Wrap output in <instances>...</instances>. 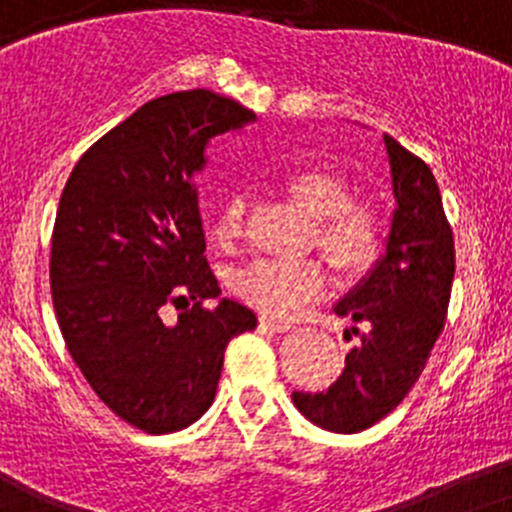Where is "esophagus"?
Here are the masks:
<instances>
[{
  "mask_svg": "<svg viewBox=\"0 0 512 512\" xmlns=\"http://www.w3.org/2000/svg\"><path fill=\"white\" fill-rule=\"evenodd\" d=\"M260 326H262V329L275 331V334H283V331H290V329H293V324H290V321L273 319V316H262V319H260Z\"/></svg>",
  "mask_w": 512,
  "mask_h": 512,
  "instance_id": "34e87169",
  "label": "esophagus"
}]
</instances>
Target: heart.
<instances>
[{
  "instance_id": "heart-1",
  "label": "heart",
  "mask_w": 512,
  "mask_h": 512,
  "mask_svg": "<svg viewBox=\"0 0 512 512\" xmlns=\"http://www.w3.org/2000/svg\"><path fill=\"white\" fill-rule=\"evenodd\" d=\"M285 193L316 219V245L349 273L365 270L382 247V224L372 206L349 201V186L329 170H298L285 181ZM245 232V199L234 196L214 222V239L234 247ZM331 275L316 257L303 260H257L234 275L242 301L267 316L288 319L329 290Z\"/></svg>"
}]
</instances>
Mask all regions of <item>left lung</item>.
<instances>
[{"label": "left lung", "instance_id": "1", "mask_svg": "<svg viewBox=\"0 0 512 512\" xmlns=\"http://www.w3.org/2000/svg\"><path fill=\"white\" fill-rule=\"evenodd\" d=\"M395 211L385 255L334 306L365 324L342 375L321 393H293L298 411L336 434H357L393 413L421 377L444 329L454 280V234L436 178L418 155L382 135Z\"/></svg>", "mask_w": 512, "mask_h": 512}]
</instances>
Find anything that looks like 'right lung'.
Listing matches in <instances>:
<instances>
[{"mask_svg": "<svg viewBox=\"0 0 512 512\" xmlns=\"http://www.w3.org/2000/svg\"><path fill=\"white\" fill-rule=\"evenodd\" d=\"M255 122L209 89L147 101L96 140L55 214L50 290L58 326L101 403L145 434L191 426L214 403L224 349L257 316L222 296L206 262L199 196L211 137ZM182 311L165 325L162 308Z\"/></svg>", "mask_w": 512, "mask_h": 512, "instance_id": "add662e5", "label": "right lung"}]
</instances>
